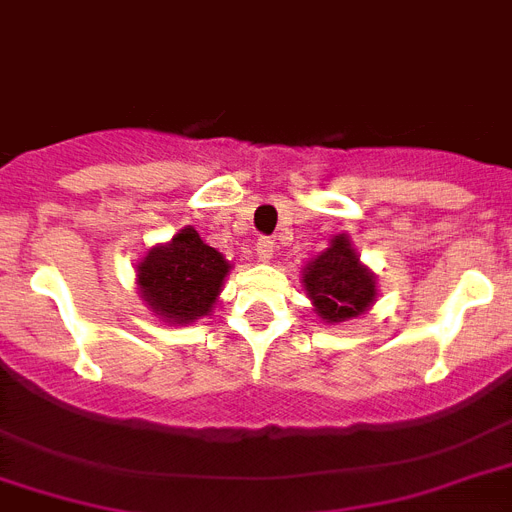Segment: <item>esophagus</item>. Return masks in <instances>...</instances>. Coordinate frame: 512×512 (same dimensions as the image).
Here are the masks:
<instances>
[{
  "mask_svg": "<svg viewBox=\"0 0 512 512\" xmlns=\"http://www.w3.org/2000/svg\"><path fill=\"white\" fill-rule=\"evenodd\" d=\"M273 252H276V242H273V239H268V236L257 239V260H260V263H268L270 257H273Z\"/></svg>",
  "mask_w": 512,
  "mask_h": 512,
  "instance_id": "esophagus-1",
  "label": "esophagus"
}]
</instances>
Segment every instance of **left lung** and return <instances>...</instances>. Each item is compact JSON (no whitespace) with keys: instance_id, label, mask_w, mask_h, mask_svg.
I'll list each match as a JSON object with an SVG mask.
<instances>
[{"instance_id":"8db88e82","label":"left lung","mask_w":512,"mask_h":512,"mask_svg":"<svg viewBox=\"0 0 512 512\" xmlns=\"http://www.w3.org/2000/svg\"><path fill=\"white\" fill-rule=\"evenodd\" d=\"M302 286L323 323L360 318L378 297L376 273L360 260L350 234H336L328 247L302 268Z\"/></svg>"}]
</instances>
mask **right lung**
<instances>
[{"mask_svg":"<svg viewBox=\"0 0 512 512\" xmlns=\"http://www.w3.org/2000/svg\"><path fill=\"white\" fill-rule=\"evenodd\" d=\"M231 263L184 226L170 242L155 244L136 263V286L144 305L162 323L186 326L213 313Z\"/></svg>","mask_w":512,"mask_h":512,"instance_id":"1","label":"right lung"}]
</instances>
